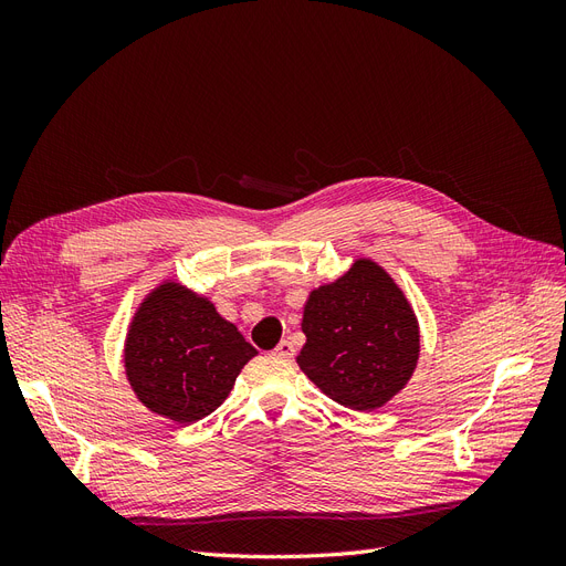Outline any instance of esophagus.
Returning a JSON list of instances; mask_svg holds the SVG:
<instances>
[{
  "label": "esophagus",
  "instance_id": "esophagus-1",
  "mask_svg": "<svg viewBox=\"0 0 566 566\" xmlns=\"http://www.w3.org/2000/svg\"><path fill=\"white\" fill-rule=\"evenodd\" d=\"M273 356H279V358H293L295 356V345L290 339H283V342H279V347L273 349Z\"/></svg>",
  "mask_w": 566,
  "mask_h": 566
}]
</instances>
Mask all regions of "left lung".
I'll use <instances>...</instances> for the list:
<instances>
[{
	"instance_id": "obj_1",
	"label": "left lung",
	"mask_w": 566,
	"mask_h": 566,
	"mask_svg": "<svg viewBox=\"0 0 566 566\" xmlns=\"http://www.w3.org/2000/svg\"><path fill=\"white\" fill-rule=\"evenodd\" d=\"M297 364L325 397L375 410L406 387L418 366L420 331L401 287L373 260L312 290Z\"/></svg>"
}]
</instances>
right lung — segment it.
Masks as SVG:
<instances>
[{"label": "right lung", "instance_id": "obj_1", "mask_svg": "<svg viewBox=\"0 0 566 566\" xmlns=\"http://www.w3.org/2000/svg\"><path fill=\"white\" fill-rule=\"evenodd\" d=\"M256 349L208 297L165 281L136 310L125 342L127 380L148 410L191 424L217 410Z\"/></svg>", "mask_w": 566, "mask_h": 566}]
</instances>
